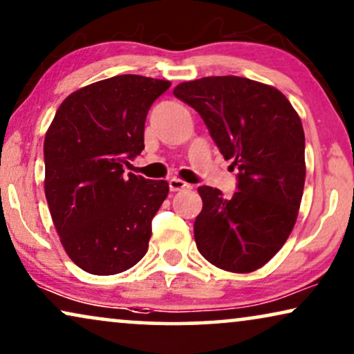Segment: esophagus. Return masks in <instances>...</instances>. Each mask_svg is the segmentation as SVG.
<instances>
[{"mask_svg": "<svg viewBox=\"0 0 354 354\" xmlns=\"http://www.w3.org/2000/svg\"><path fill=\"white\" fill-rule=\"evenodd\" d=\"M168 186H169V191L173 192H178V191H187L191 189V185H187V183L178 180V178H171V180L168 181Z\"/></svg>", "mask_w": 354, "mask_h": 354, "instance_id": "obj_1", "label": "esophagus"}]
</instances>
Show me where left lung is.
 Instances as JSON below:
<instances>
[{
    "instance_id": "1",
    "label": "left lung",
    "mask_w": 354,
    "mask_h": 354,
    "mask_svg": "<svg viewBox=\"0 0 354 354\" xmlns=\"http://www.w3.org/2000/svg\"><path fill=\"white\" fill-rule=\"evenodd\" d=\"M173 93L199 113L238 169L232 197L197 189L204 204L194 221L197 249L223 270H257L280 251L298 216L306 180L298 113L275 87L236 75L183 82Z\"/></svg>"
}]
</instances>
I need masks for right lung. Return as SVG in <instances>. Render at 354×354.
I'll list each match as a JSON object with an SVG mask.
<instances>
[{
    "mask_svg": "<svg viewBox=\"0 0 354 354\" xmlns=\"http://www.w3.org/2000/svg\"><path fill=\"white\" fill-rule=\"evenodd\" d=\"M168 81L122 74L79 88L45 136V196L61 244L75 266L115 275L149 249L168 183L124 174L144 150L145 118Z\"/></svg>",
    "mask_w": 354,
    "mask_h": 354,
    "instance_id": "right-lung-1",
    "label": "right lung"
}]
</instances>
